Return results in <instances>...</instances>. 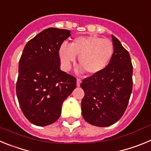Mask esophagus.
I'll return each instance as SVG.
<instances>
[{
    "label": "esophagus",
    "instance_id": "1",
    "mask_svg": "<svg viewBox=\"0 0 151 151\" xmlns=\"http://www.w3.org/2000/svg\"><path fill=\"white\" fill-rule=\"evenodd\" d=\"M81 82H82L81 79H79V78H77V79H76V85H77V87H79Z\"/></svg>",
    "mask_w": 151,
    "mask_h": 151
}]
</instances>
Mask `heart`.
I'll return each mask as SVG.
<instances>
[{
    "label": "heart",
    "mask_w": 151,
    "mask_h": 151,
    "mask_svg": "<svg viewBox=\"0 0 151 151\" xmlns=\"http://www.w3.org/2000/svg\"><path fill=\"white\" fill-rule=\"evenodd\" d=\"M113 45L110 40L97 36H81L70 45L63 44L59 48V58L65 71H69L78 57L80 72L94 76L103 72L113 57Z\"/></svg>",
    "instance_id": "1"
}]
</instances>
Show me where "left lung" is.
Segmentation results:
<instances>
[{
  "label": "left lung",
  "mask_w": 151,
  "mask_h": 151,
  "mask_svg": "<svg viewBox=\"0 0 151 151\" xmlns=\"http://www.w3.org/2000/svg\"><path fill=\"white\" fill-rule=\"evenodd\" d=\"M113 57L101 73L82 81L85 91L82 114L88 123L106 127L120 119L128 106L132 91L133 67L129 52L112 35Z\"/></svg>",
  "instance_id": "1"
}]
</instances>
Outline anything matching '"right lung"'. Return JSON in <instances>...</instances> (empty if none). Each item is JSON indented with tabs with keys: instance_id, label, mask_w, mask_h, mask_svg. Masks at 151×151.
I'll return each mask as SVG.
<instances>
[{
	"instance_id": "add662e5",
	"label": "right lung",
	"mask_w": 151,
	"mask_h": 151,
	"mask_svg": "<svg viewBox=\"0 0 151 151\" xmlns=\"http://www.w3.org/2000/svg\"><path fill=\"white\" fill-rule=\"evenodd\" d=\"M70 35L66 29H45L26 44L19 62V104L28 120L38 126L59 119L63 103L76 87V78L60 68L59 48Z\"/></svg>"
}]
</instances>
